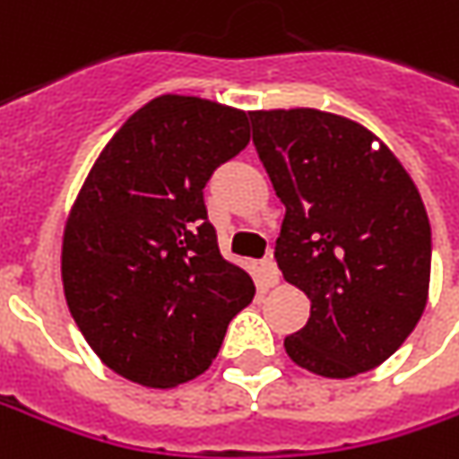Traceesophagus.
Segmentation results:
<instances>
[{"mask_svg": "<svg viewBox=\"0 0 459 459\" xmlns=\"http://www.w3.org/2000/svg\"><path fill=\"white\" fill-rule=\"evenodd\" d=\"M260 283H263L265 289H271V286L278 283V265H275L273 255L260 260Z\"/></svg>", "mask_w": 459, "mask_h": 459, "instance_id": "esophagus-1", "label": "esophagus"}]
</instances>
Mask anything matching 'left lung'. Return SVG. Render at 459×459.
Instances as JSON below:
<instances>
[{"mask_svg": "<svg viewBox=\"0 0 459 459\" xmlns=\"http://www.w3.org/2000/svg\"><path fill=\"white\" fill-rule=\"evenodd\" d=\"M286 204L275 260L311 316L286 337L296 365L350 378L388 360L427 307L432 227L414 181L362 125L319 109L250 112Z\"/></svg>", "mask_w": 459, "mask_h": 459, "instance_id": "left-lung-1", "label": "left lung"}]
</instances>
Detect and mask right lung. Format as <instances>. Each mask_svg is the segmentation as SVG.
<instances>
[{
    "mask_svg": "<svg viewBox=\"0 0 459 459\" xmlns=\"http://www.w3.org/2000/svg\"><path fill=\"white\" fill-rule=\"evenodd\" d=\"M250 143L247 115L166 94L107 143L63 235V291L81 334L125 378L170 388L204 373L255 296L224 260L204 186Z\"/></svg>",
    "mask_w": 459,
    "mask_h": 459,
    "instance_id": "obj_1",
    "label": "right lung"
}]
</instances>
